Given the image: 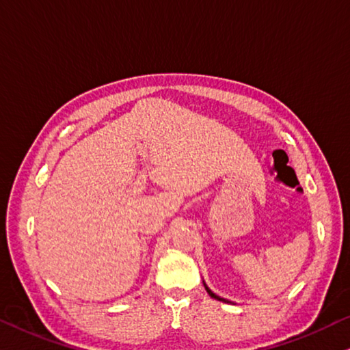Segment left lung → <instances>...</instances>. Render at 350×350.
<instances>
[{
	"label": "left lung",
	"mask_w": 350,
	"mask_h": 350,
	"mask_svg": "<svg viewBox=\"0 0 350 350\" xmlns=\"http://www.w3.org/2000/svg\"><path fill=\"white\" fill-rule=\"evenodd\" d=\"M205 288H206V286H205ZM206 293H208L209 295H211V297H213V299H217V300H222V302H227V300H225V299H220V297H219V295H216V294H214V293H211V291H209V289H208V288H206Z\"/></svg>",
	"instance_id": "left-lung-1"
}]
</instances>
